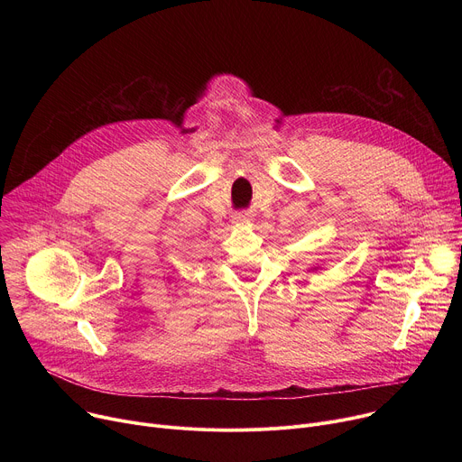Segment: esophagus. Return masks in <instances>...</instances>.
Instances as JSON below:
<instances>
[{
	"label": "esophagus",
	"instance_id": "1",
	"mask_svg": "<svg viewBox=\"0 0 462 462\" xmlns=\"http://www.w3.org/2000/svg\"><path fill=\"white\" fill-rule=\"evenodd\" d=\"M246 221H248V219H245V217H239V219H237V223H241V225L246 223Z\"/></svg>",
	"mask_w": 462,
	"mask_h": 462
}]
</instances>
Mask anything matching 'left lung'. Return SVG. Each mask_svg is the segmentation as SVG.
Wrapping results in <instances>:
<instances>
[{"mask_svg": "<svg viewBox=\"0 0 462 462\" xmlns=\"http://www.w3.org/2000/svg\"><path fill=\"white\" fill-rule=\"evenodd\" d=\"M318 269H319V267H312V269H310V271H318Z\"/></svg>", "mask_w": 462, "mask_h": 462, "instance_id": "8db88e82", "label": "left lung"}]
</instances>
